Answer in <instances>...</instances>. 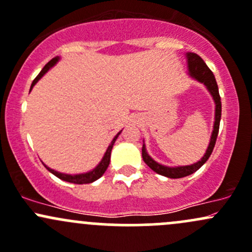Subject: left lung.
Instances as JSON below:
<instances>
[{
	"mask_svg": "<svg viewBox=\"0 0 252 252\" xmlns=\"http://www.w3.org/2000/svg\"><path fill=\"white\" fill-rule=\"evenodd\" d=\"M188 62H189V72H190L191 77L194 78V79H197L198 82L204 84V85L207 86L208 90H209V93L212 94L214 101H215V123H214V129L212 133V138H210L209 147L207 149V153H205V155L203 156L201 161L196 162V163L191 164V166L169 168V167H164L162 166V164H158V162L154 161V159L148 155L144 144H143L142 156L145 163H147L148 166L154 170V172L158 173V174H161L167 178H172V179L188 177V175H190L192 173L196 172V170H198L203 164L208 161V158H209L210 155H212L214 147H215L216 138H218V134H219V127H220V120H221V97H220V94H219L218 83H216L213 72L210 71L209 67L205 64V62L203 61L201 56L197 55V54L189 53Z\"/></svg>",
	"mask_w": 252,
	"mask_h": 252,
	"instance_id": "1",
	"label": "left lung"
}]
</instances>
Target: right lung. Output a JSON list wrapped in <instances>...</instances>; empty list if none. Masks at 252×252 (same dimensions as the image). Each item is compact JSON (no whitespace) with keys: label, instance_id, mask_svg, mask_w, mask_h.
<instances>
[{"label":"right lung","instance_id":"1","mask_svg":"<svg viewBox=\"0 0 252 252\" xmlns=\"http://www.w3.org/2000/svg\"><path fill=\"white\" fill-rule=\"evenodd\" d=\"M58 61H59V58H58V56H56V58L51 59V60H50L49 62H48V63L45 64L44 67H43V69H42V71H40L39 74L37 75V77L34 78L33 82H32L31 89L33 88L34 84H36L37 82H38V80L40 79V78L43 77V74H44V73L47 72L48 69L51 68V67H53L54 64H55L56 62H58ZM31 89H30V90H31ZM119 134H120V132H119V133L116 134V136L114 137V139L112 140V143H110V145H109V147H108L107 151H105V154H104V156H103V158H102V161L99 162L98 166H97L96 168H94V169L91 170V172H89V173H84V174L69 175V174H63V173H59V172H56V170L51 169V168H49V167H47V166H45V164H44L45 168H47L48 170H49L50 173H53V174L55 175V177H58L59 179L64 180V181H68V183H73V184H90V183H93V181L97 180V179H98V178H101L102 175L104 174L105 170H107L108 166H109V162H110V153H112L113 145H114V143H115L116 138H118Z\"/></svg>","mask_w":252,"mask_h":252}]
</instances>
